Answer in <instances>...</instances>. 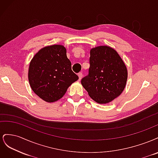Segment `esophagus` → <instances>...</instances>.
Instances as JSON below:
<instances>
[{
    "label": "esophagus",
    "instance_id": "esophagus-1",
    "mask_svg": "<svg viewBox=\"0 0 158 158\" xmlns=\"http://www.w3.org/2000/svg\"><path fill=\"white\" fill-rule=\"evenodd\" d=\"M78 78H79V80H81V78H82V73H79L78 74Z\"/></svg>",
    "mask_w": 158,
    "mask_h": 158
}]
</instances>
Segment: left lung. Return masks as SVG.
Segmentation results:
<instances>
[{"label": "left lung", "mask_w": 158, "mask_h": 158, "mask_svg": "<svg viewBox=\"0 0 158 158\" xmlns=\"http://www.w3.org/2000/svg\"><path fill=\"white\" fill-rule=\"evenodd\" d=\"M88 74L81 84L95 102L106 104L121 95L125 88L128 73L117 52L109 46L90 50Z\"/></svg>", "instance_id": "obj_1"}]
</instances>
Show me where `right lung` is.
<instances>
[{
  "instance_id": "obj_1",
  "label": "right lung",
  "mask_w": 158,
  "mask_h": 158,
  "mask_svg": "<svg viewBox=\"0 0 158 158\" xmlns=\"http://www.w3.org/2000/svg\"><path fill=\"white\" fill-rule=\"evenodd\" d=\"M28 80L33 92L45 102L51 103L63 98L78 76L71 69L65 47L52 45L42 48L33 57Z\"/></svg>"
}]
</instances>
